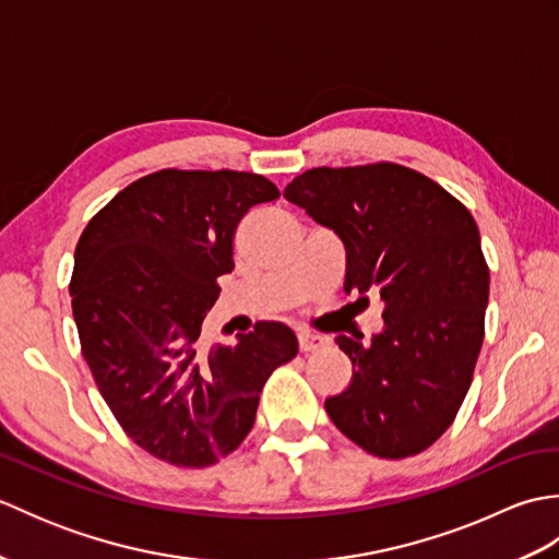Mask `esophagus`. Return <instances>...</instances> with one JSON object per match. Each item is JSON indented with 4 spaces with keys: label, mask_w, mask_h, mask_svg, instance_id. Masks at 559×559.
<instances>
[{
    "label": "esophagus",
    "mask_w": 559,
    "mask_h": 559,
    "mask_svg": "<svg viewBox=\"0 0 559 559\" xmlns=\"http://www.w3.org/2000/svg\"><path fill=\"white\" fill-rule=\"evenodd\" d=\"M298 343H300L302 353H317V350H322L326 346V338L314 336V334H310V331H300Z\"/></svg>",
    "instance_id": "34e87169"
}]
</instances>
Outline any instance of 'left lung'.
Returning a JSON list of instances; mask_svg holds the SVG:
<instances>
[{
    "mask_svg": "<svg viewBox=\"0 0 559 559\" xmlns=\"http://www.w3.org/2000/svg\"><path fill=\"white\" fill-rule=\"evenodd\" d=\"M290 204L346 247V293H379L384 329L336 336L350 384L324 401L355 444L406 459L437 442L468 394L485 336L490 271L468 209L396 163L312 168L286 187Z\"/></svg>",
    "mask_w": 559,
    "mask_h": 559,
    "instance_id": "left-lung-1",
    "label": "left lung"
}]
</instances>
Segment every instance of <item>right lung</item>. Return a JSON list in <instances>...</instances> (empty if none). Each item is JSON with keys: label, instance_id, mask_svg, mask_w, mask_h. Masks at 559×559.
I'll return each instance as SVG.
<instances>
[{"label": "right lung", "instance_id": "right-lung-1", "mask_svg": "<svg viewBox=\"0 0 559 559\" xmlns=\"http://www.w3.org/2000/svg\"><path fill=\"white\" fill-rule=\"evenodd\" d=\"M278 197L254 173L160 170L124 187L76 245L83 358L122 430L173 466L204 468L240 447L266 379L298 355L281 322H257L235 346L204 336L237 223Z\"/></svg>", "mask_w": 559, "mask_h": 559}]
</instances>
